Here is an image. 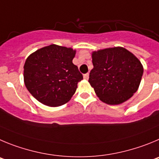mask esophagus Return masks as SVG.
Returning <instances> with one entry per match:
<instances>
[{
	"label": "esophagus",
	"instance_id": "1",
	"mask_svg": "<svg viewBox=\"0 0 159 159\" xmlns=\"http://www.w3.org/2000/svg\"><path fill=\"white\" fill-rule=\"evenodd\" d=\"M83 77H84V78L86 80L89 79V73H87V74H85L84 75H83Z\"/></svg>",
	"mask_w": 159,
	"mask_h": 159
}]
</instances>
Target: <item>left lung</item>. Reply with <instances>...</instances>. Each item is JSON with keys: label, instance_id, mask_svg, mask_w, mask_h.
Here are the masks:
<instances>
[{"label": "left lung", "instance_id": "obj_1", "mask_svg": "<svg viewBox=\"0 0 159 159\" xmlns=\"http://www.w3.org/2000/svg\"><path fill=\"white\" fill-rule=\"evenodd\" d=\"M92 58L89 82L101 101L120 104L136 92L143 67L132 53L117 47L93 51Z\"/></svg>", "mask_w": 159, "mask_h": 159}]
</instances>
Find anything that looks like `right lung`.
Returning <instances> with one entry per match:
<instances>
[{"label": "right lung", "instance_id": "right-lung-1", "mask_svg": "<svg viewBox=\"0 0 159 159\" xmlns=\"http://www.w3.org/2000/svg\"><path fill=\"white\" fill-rule=\"evenodd\" d=\"M76 51L51 44L28 57L24 66L25 86L37 101L58 107L71 99L83 79L73 63Z\"/></svg>", "mask_w": 159, "mask_h": 159}]
</instances>
